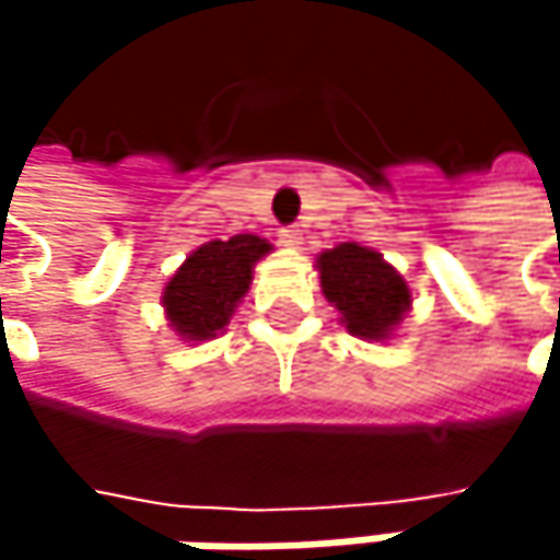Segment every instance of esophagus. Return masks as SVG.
<instances>
[{
	"label": "esophagus",
	"instance_id": "1",
	"mask_svg": "<svg viewBox=\"0 0 560 560\" xmlns=\"http://www.w3.org/2000/svg\"><path fill=\"white\" fill-rule=\"evenodd\" d=\"M279 240H281V243H284V246H291V249H298L304 236H301V230H298V226H281V230H279Z\"/></svg>",
	"mask_w": 560,
	"mask_h": 560
}]
</instances>
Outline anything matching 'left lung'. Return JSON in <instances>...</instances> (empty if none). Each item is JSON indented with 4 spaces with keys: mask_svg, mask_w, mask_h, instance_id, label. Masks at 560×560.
<instances>
[{
    "mask_svg": "<svg viewBox=\"0 0 560 560\" xmlns=\"http://www.w3.org/2000/svg\"><path fill=\"white\" fill-rule=\"evenodd\" d=\"M320 291L340 311L353 337L389 340L411 311V291L389 262L357 243H340L317 256Z\"/></svg>",
    "mask_w": 560,
    "mask_h": 560,
    "instance_id": "obj_1",
    "label": "left lung"
}]
</instances>
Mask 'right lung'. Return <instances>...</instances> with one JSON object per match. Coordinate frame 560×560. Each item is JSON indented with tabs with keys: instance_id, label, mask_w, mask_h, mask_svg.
Here are the masks:
<instances>
[{
	"instance_id": "obj_1",
	"label": "right lung",
	"mask_w": 560,
	"mask_h": 560,
	"mask_svg": "<svg viewBox=\"0 0 560 560\" xmlns=\"http://www.w3.org/2000/svg\"><path fill=\"white\" fill-rule=\"evenodd\" d=\"M272 243L240 233L194 249L162 291L165 317L180 340L217 337L253 284V269Z\"/></svg>"
}]
</instances>
